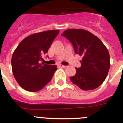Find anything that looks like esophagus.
I'll list each match as a JSON object with an SVG mask.
<instances>
[{
    "instance_id": "1",
    "label": "esophagus",
    "mask_w": 123,
    "mask_h": 123,
    "mask_svg": "<svg viewBox=\"0 0 123 123\" xmlns=\"http://www.w3.org/2000/svg\"><path fill=\"white\" fill-rule=\"evenodd\" d=\"M60 67H61V68H66L67 67V66H65V65H58Z\"/></svg>"
}]
</instances>
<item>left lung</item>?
I'll return each mask as SVG.
<instances>
[{"label":"left lung","instance_id":"8db88e82","mask_svg":"<svg viewBox=\"0 0 123 123\" xmlns=\"http://www.w3.org/2000/svg\"><path fill=\"white\" fill-rule=\"evenodd\" d=\"M62 36L72 43L76 54L82 56L81 67L76 68V74L70 77L71 82L84 91L100 86L110 67V54L105 45L99 38L84 29H67Z\"/></svg>","mask_w":123,"mask_h":123}]
</instances>
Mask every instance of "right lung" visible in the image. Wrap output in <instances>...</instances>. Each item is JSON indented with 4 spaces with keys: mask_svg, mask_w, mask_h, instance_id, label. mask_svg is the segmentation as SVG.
<instances>
[{
    "mask_svg": "<svg viewBox=\"0 0 123 123\" xmlns=\"http://www.w3.org/2000/svg\"><path fill=\"white\" fill-rule=\"evenodd\" d=\"M59 30L32 34L25 38L15 50L12 57L13 74L16 81L29 92L41 90L51 81L56 65H43L42 55L47 54Z\"/></svg>",
    "mask_w": 123,
    "mask_h": 123,
    "instance_id": "right-lung-1",
    "label": "right lung"
}]
</instances>
